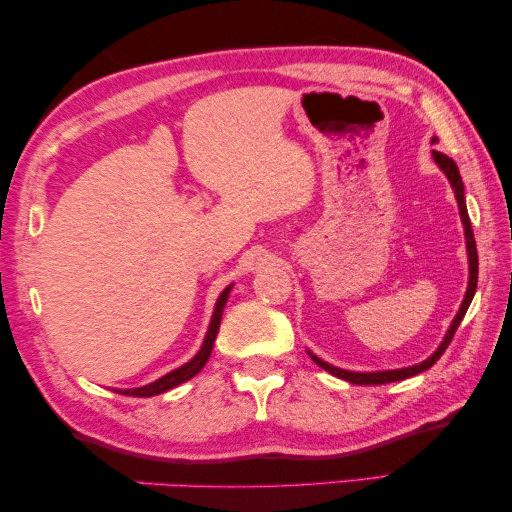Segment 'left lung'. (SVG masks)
<instances>
[{
  "instance_id": "8db88e82",
  "label": "left lung",
  "mask_w": 512,
  "mask_h": 512,
  "mask_svg": "<svg viewBox=\"0 0 512 512\" xmlns=\"http://www.w3.org/2000/svg\"><path fill=\"white\" fill-rule=\"evenodd\" d=\"M437 139H432V144H435ZM432 160L437 162V167L444 171V176L448 178V183L453 187V194H455V201H458V208H460V219H462V226H465V240H467V258H469V281H467V293H465V300L460 304V311L455 313V318L451 322V327L446 329V334L442 338V343H439V348L432 352L428 359H423L421 364H414V366H405V368H393V371H373V373H359V371H345V368H338L327 364V361H322L318 355H313L311 350L309 357L316 361L320 368H325L327 373H332L336 377H341V380L350 382V384H387V382H400V380H407V377L412 375H419L423 371H428L432 364H437V359L444 355V350L448 348V343H451V338L455 334V329L460 327L462 318H465V313L469 309L471 300H474V293H476V283H478V251H476V240H474V231H471V222H469V212H467V201H465V183H462L460 178V171H458V164H455L451 157L444 155V153H437L432 151Z\"/></svg>"
}]
</instances>
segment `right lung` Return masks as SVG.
<instances>
[{
    "label": "right lung",
    "mask_w": 512,
    "mask_h": 512,
    "mask_svg": "<svg viewBox=\"0 0 512 512\" xmlns=\"http://www.w3.org/2000/svg\"><path fill=\"white\" fill-rule=\"evenodd\" d=\"M231 288H233V283H231V286H226L222 293H219L217 304H215V311H212V318H210L206 338H203V343H201V350L196 352V355L190 361H187V364L178 366L176 371H171L167 375H162L160 380H155L151 384H144V387L119 389V393H123V396H135V398H151V396H157V393H164V391L178 387V384L192 380V377L199 373L201 368L206 366V361L210 359L212 345H215V338H217V332H219V322H222V313H224L226 302H229Z\"/></svg>",
    "instance_id": "obj_1"
}]
</instances>
